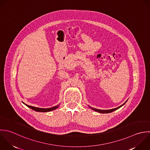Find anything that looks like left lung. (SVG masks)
<instances>
[{
    "instance_id": "1",
    "label": "left lung",
    "mask_w": 150,
    "mask_h": 150,
    "mask_svg": "<svg viewBox=\"0 0 150 150\" xmlns=\"http://www.w3.org/2000/svg\"><path fill=\"white\" fill-rule=\"evenodd\" d=\"M127 100H126L123 105H122L121 106H119V107H117V108H115V109H109V110H101V109H95V108H92V107H91V106H89V108H91V109H92V110H93L94 111H95V112H98V113H111V112H114L115 110H117V109H119L120 108H121L122 106H123L126 102H127Z\"/></svg>"
}]
</instances>
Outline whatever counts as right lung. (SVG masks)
<instances>
[{"instance_id":"1","label":"right lung","mask_w":150,"mask_h":150,"mask_svg":"<svg viewBox=\"0 0 150 150\" xmlns=\"http://www.w3.org/2000/svg\"><path fill=\"white\" fill-rule=\"evenodd\" d=\"M24 104L25 106H27L28 108L31 109L32 110H33L34 111H36V112H50V111H52V110H54L57 109L59 107V105H57L55 106H54V107H52V108H36V107L29 106V105H26L25 103H24Z\"/></svg>"}]
</instances>
